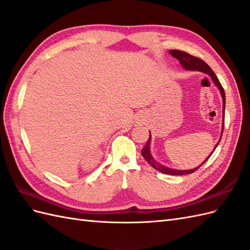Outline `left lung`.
<instances>
[{"mask_svg": "<svg viewBox=\"0 0 250 250\" xmlns=\"http://www.w3.org/2000/svg\"><path fill=\"white\" fill-rule=\"evenodd\" d=\"M170 55L172 57H174V58H176L178 61H180V63L182 64V65L184 66L185 69H188V70H198V72H203L205 74H207L211 77V79H212V81L214 82V84L219 87L220 89V93L222 95V99H223V121L224 119H225V114H224V112H225V92H224V88L222 86V84L220 83L219 79H217V77L215 76L214 72L212 69L210 68V66L208 65V64L203 61L202 59L197 58V57H194V56H191L189 55L188 53L186 52H182V50H177V49H172L170 50ZM223 130H224V123H223ZM223 134V132H222ZM222 138V136H221ZM221 140V139H220ZM220 140L219 143L216 144L215 148L217 146V145L220 144ZM150 143H151V135L148 139V142H146V146H144V149L142 150V155L144 156V158L146 159V162H148L153 168L156 169L157 171L162 172V173H165V174H170V175H185V174H190V173H193V172H195L198 168L201 167V166H203V164H205V162L207 161V159L211 156V154L208 156V158L205 161L201 166H198V167L194 168V169H191V170H176V169H172V168H168V167H165V166L158 164L154 158H153L151 152H150ZM214 148V150H215Z\"/></svg>", "mask_w": 250, "mask_h": 250, "instance_id": "left-lung-1", "label": "left lung"}]
</instances>
